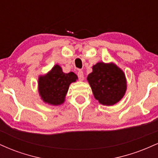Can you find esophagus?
Masks as SVG:
<instances>
[{
  "instance_id": "esophagus-1",
  "label": "esophagus",
  "mask_w": 158,
  "mask_h": 158,
  "mask_svg": "<svg viewBox=\"0 0 158 158\" xmlns=\"http://www.w3.org/2000/svg\"><path fill=\"white\" fill-rule=\"evenodd\" d=\"M77 76H78V77H79V80H80V81L84 80V73H83L82 70H78Z\"/></svg>"
}]
</instances>
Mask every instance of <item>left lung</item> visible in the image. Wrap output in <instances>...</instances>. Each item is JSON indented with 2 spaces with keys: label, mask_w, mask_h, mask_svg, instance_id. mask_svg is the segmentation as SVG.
Segmentation results:
<instances>
[{
  "label": "left lung",
  "mask_w": 158,
  "mask_h": 158,
  "mask_svg": "<svg viewBox=\"0 0 158 158\" xmlns=\"http://www.w3.org/2000/svg\"><path fill=\"white\" fill-rule=\"evenodd\" d=\"M88 76L94 96L104 106H113L123 97L126 91L124 72L114 63L98 62Z\"/></svg>",
  "instance_id": "left-lung-1"
}]
</instances>
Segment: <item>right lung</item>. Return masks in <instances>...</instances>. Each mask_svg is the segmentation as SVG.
Returning <instances> with one entry per match:
<instances>
[{
  "label": "right lung",
  "mask_w": 158,
  "mask_h": 158,
  "mask_svg": "<svg viewBox=\"0 0 158 158\" xmlns=\"http://www.w3.org/2000/svg\"><path fill=\"white\" fill-rule=\"evenodd\" d=\"M78 79L73 72L65 73L59 65L39 78V92L44 102L52 106H59L64 102L69 86Z\"/></svg>",
  "instance_id": "obj_1"
}]
</instances>
